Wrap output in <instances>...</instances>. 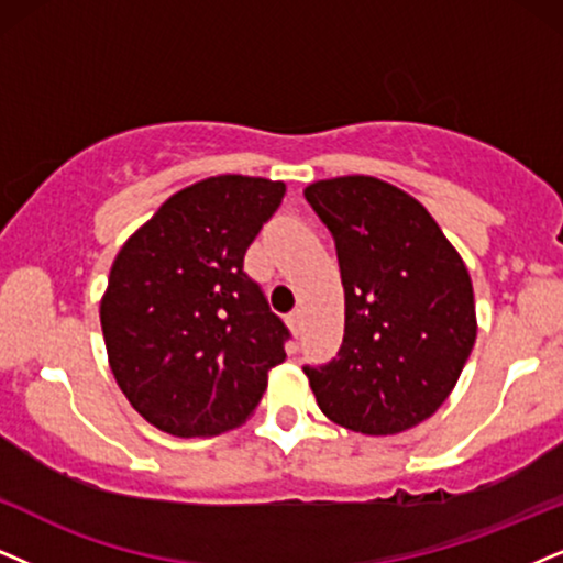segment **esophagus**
<instances>
[{
	"label": "esophagus",
	"mask_w": 563,
	"mask_h": 563,
	"mask_svg": "<svg viewBox=\"0 0 563 563\" xmlns=\"http://www.w3.org/2000/svg\"><path fill=\"white\" fill-rule=\"evenodd\" d=\"M301 324H303V311H301V309L290 311V314H288V327H290V332H294V334H301Z\"/></svg>",
	"instance_id": "obj_1"
}]
</instances>
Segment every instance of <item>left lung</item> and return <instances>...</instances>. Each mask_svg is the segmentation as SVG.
<instances>
[{
  "label": "left lung",
  "mask_w": 563,
  "mask_h": 563,
  "mask_svg": "<svg viewBox=\"0 0 563 563\" xmlns=\"http://www.w3.org/2000/svg\"><path fill=\"white\" fill-rule=\"evenodd\" d=\"M330 229L345 290L338 358L303 366L319 410L343 429L387 437L423 423L473 351V283L431 212L376 176L303 189Z\"/></svg>",
  "instance_id": "left-lung-1"
}]
</instances>
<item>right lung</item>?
<instances>
[{
	"mask_svg": "<svg viewBox=\"0 0 563 563\" xmlns=\"http://www.w3.org/2000/svg\"><path fill=\"white\" fill-rule=\"evenodd\" d=\"M286 184L223 174L184 187L119 249L101 330L119 389L170 437H216L252 416L288 330L244 273Z\"/></svg>",
	"mask_w": 563,
	"mask_h": 563,
	"instance_id": "right-lung-1",
	"label": "right lung"
}]
</instances>
